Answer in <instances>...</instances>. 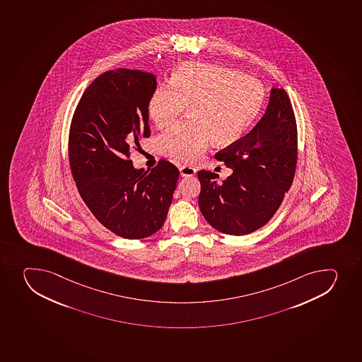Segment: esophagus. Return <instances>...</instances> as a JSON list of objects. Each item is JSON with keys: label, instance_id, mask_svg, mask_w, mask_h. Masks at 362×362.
Listing matches in <instances>:
<instances>
[{"label": "esophagus", "instance_id": "1", "mask_svg": "<svg viewBox=\"0 0 362 362\" xmlns=\"http://www.w3.org/2000/svg\"><path fill=\"white\" fill-rule=\"evenodd\" d=\"M179 171H180V175L182 177H192V175H196L197 173V170L194 168H191V166H187V165H183V166H180L179 168Z\"/></svg>", "mask_w": 362, "mask_h": 362}]
</instances>
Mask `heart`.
<instances>
[{
	"label": "heart",
	"mask_w": 362,
	"mask_h": 362,
	"mask_svg": "<svg viewBox=\"0 0 362 362\" xmlns=\"http://www.w3.org/2000/svg\"><path fill=\"white\" fill-rule=\"evenodd\" d=\"M264 101V86L256 78L224 66L184 62L172 71L168 85L151 93L147 115L163 129L187 106L190 119L161 134L158 146L166 157L194 163L212 139L217 145L240 139Z\"/></svg>",
	"instance_id": "obj_1"
}]
</instances>
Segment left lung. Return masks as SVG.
Masks as SVG:
<instances>
[{"mask_svg":"<svg viewBox=\"0 0 362 362\" xmlns=\"http://www.w3.org/2000/svg\"><path fill=\"white\" fill-rule=\"evenodd\" d=\"M215 157L233 173L221 183L214 172H198L202 215L226 235L254 233L275 215L295 175L296 119L286 90L272 88L257 125Z\"/></svg>","mask_w":362,"mask_h":362,"instance_id":"obj_1","label":"left lung"}]
</instances>
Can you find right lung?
<instances>
[{"instance_id": "1", "label": "right lung", "mask_w": 362, "mask_h": 362, "mask_svg": "<svg viewBox=\"0 0 362 362\" xmlns=\"http://www.w3.org/2000/svg\"><path fill=\"white\" fill-rule=\"evenodd\" d=\"M152 73L118 69L83 92L69 129V164L83 201L112 233L140 240L164 224L179 171L160 160L151 171L133 168L132 147L150 136L147 101Z\"/></svg>"}]
</instances>
